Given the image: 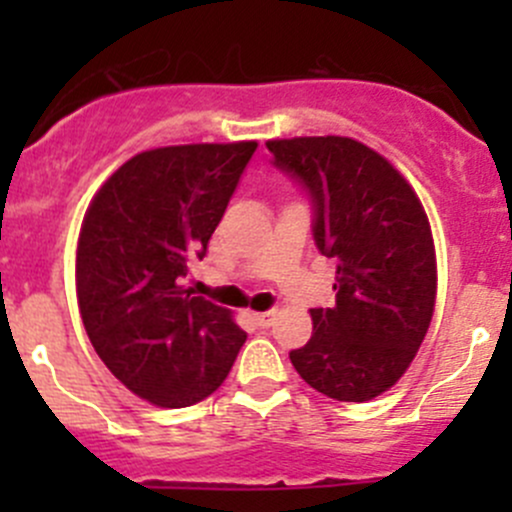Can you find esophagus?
<instances>
[{
  "label": "esophagus",
  "instance_id": "obj_1",
  "mask_svg": "<svg viewBox=\"0 0 512 512\" xmlns=\"http://www.w3.org/2000/svg\"><path fill=\"white\" fill-rule=\"evenodd\" d=\"M275 309L272 312H260V314H252V319L257 322V327H270L272 322H275Z\"/></svg>",
  "mask_w": 512,
  "mask_h": 512
}]
</instances>
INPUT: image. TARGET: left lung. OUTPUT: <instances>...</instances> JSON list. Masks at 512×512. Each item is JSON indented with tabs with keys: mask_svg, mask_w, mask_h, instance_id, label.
Here are the masks:
<instances>
[{
	"mask_svg": "<svg viewBox=\"0 0 512 512\" xmlns=\"http://www.w3.org/2000/svg\"><path fill=\"white\" fill-rule=\"evenodd\" d=\"M267 148L312 203L317 250L337 260V304L312 309V339L289 359L329 399H374L404 376L433 317L436 255L421 200L354 138H287Z\"/></svg>",
	"mask_w": 512,
	"mask_h": 512,
	"instance_id": "obj_1",
	"label": "left lung"
}]
</instances>
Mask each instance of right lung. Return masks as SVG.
I'll list each match as a JSON object with an SVG mask.
<instances>
[{
  "label": "right lung",
  "mask_w": 512,
  "mask_h": 512,
  "mask_svg": "<svg viewBox=\"0 0 512 512\" xmlns=\"http://www.w3.org/2000/svg\"><path fill=\"white\" fill-rule=\"evenodd\" d=\"M255 141L156 148L123 163L86 210L76 292L96 354L123 386L165 409L213 394L247 334L180 282L203 260Z\"/></svg>",
  "instance_id": "add662e5"
}]
</instances>
